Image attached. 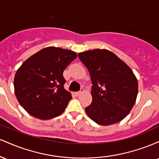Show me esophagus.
Segmentation results:
<instances>
[{"instance_id": "obj_1", "label": "esophagus", "mask_w": 159, "mask_h": 159, "mask_svg": "<svg viewBox=\"0 0 159 159\" xmlns=\"http://www.w3.org/2000/svg\"><path fill=\"white\" fill-rule=\"evenodd\" d=\"M83 91H84V90H81V91H79V92H76L75 93V95L77 96H80V95H81L82 93H83Z\"/></svg>"}]
</instances>
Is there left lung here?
I'll list each match as a JSON object with an SVG mask.
<instances>
[{"instance_id": "8db88e82", "label": "left lung", "mask_w": 159, "mask_h": 159, "mask_svg": "<svg viewBox=\"0 0 159 159\" xmlns=\"http://www.w3.org/2000/svg\"><path fill=\"white\" fill-rule=\"evenodd\" d=\"M90 75L92 103L85 108L101 125L123 120L134 106L138 92L137 78L126 63L107 49L78 53Z\"/></svg>"}]
</instances>
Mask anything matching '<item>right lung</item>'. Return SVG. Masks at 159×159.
Returning <instances> with one entry per match:
<instances>
[{
    "label": "right lung",
    "mask_w": 159,
    "mask_h": 159,
    "mask_svg": "<svg viewBox=\"0 0 159 159\" xmlns=\"http://www.w3.org/2000/svg\"><path fill=\"white\" fill-rule=\"evenodd\" d=\"M77 57L75 52L47 47L27 59L14 78L15 93L28 114L50 120L65 111L72 95L64 89L63 72Z\"/></svg>",
    "instance_id": "1"
}]
</instances>
